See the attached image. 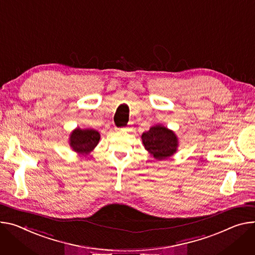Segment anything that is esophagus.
I'll return each instance as SVG.
<instances>
[{
	"mask_svg": "<svg viewBox=\"0 0 255 255\" xmlns=\"http://www.w3.org/2000/svg\"><path fill=\"white\" fill-rule=\"evenodd\" d=\"M121 130H122V131H126L127 128H126V127H123V128H121Z\"/></svg>",
	"mask_w": 255,
	"mask_h": 255,
	"instance_id": "1",
	"label": "esophagus"
}]
</instances>
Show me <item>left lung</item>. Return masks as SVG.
I'll use <instances>...</instances> for the list:
<instances>
[{"mask_svg":"<svg viewBox=\"0 0 255 255\" xmlns=\"http://www.w3.org/2000/svg\"><path fill=\"white\" fill-rule=\"evenodd\" d=\"M144 147L156 159H165L177 150L178 140L173 131L156 125L144 132L141 136Z\"/></svg>","mask_w":255,"mask_h":255,"instance_id":"8db88e82","label":"left lung"}]
</instances>
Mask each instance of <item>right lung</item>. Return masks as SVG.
<instances>
[{
  "label": "right lung",
  "mask_w": 255,
  "mask_h": 255,
  "mask_svg": "<svg viewBox=\"0 0 255 255\" xmlns=\"http://www.w3.org/2000/svg\"><path fill=\"white\" fill-rule=\"evenodd\" d=\"M100 138V133L96 130H81L80 128H77L71 134L70 145L75 151L87 154L98 145Z\"/></svg>",
  "instance_id": "add662e5"
}]
</instances>
